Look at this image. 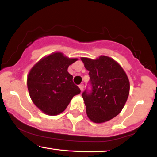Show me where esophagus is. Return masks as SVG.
Segmentation results:
<instances>
[{
	"mask_svg": "<svg viewBox=\"0 0 157 157\" xmlns=\"http://www.w3.org/2000/svg\"><path fill=\"white\" fill-rule=\"evenodd\" d=\"M79 87H80L81 91H82V90H83V88H84V85L83 84H80V86H79Z\"/></svg>",
	"mask_w": 157,
	"mask_h": 157,
	"instance_id": "1",
	"label": "esophagus"
}]
</instances>
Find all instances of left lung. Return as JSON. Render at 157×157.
I'll return each mask as SVG.
<instances>
[{
  "mask_svg": "<svg viewBox=\"0 0 157 157\" xmlns=\"http://www.w3.org/2000/svg\"><path fill=\"white\" fill-rule=\"evenodd\" d=\"M89 71L92 91L82 94L86 113L91 121L102 123L121 112L129 95L130 82L122 66L111 57L101 55L92 60L81 57Z\"/></svg>",
  "mask_w": 157,
  "mask_h": 157,
  "instance_id": "1",
  "label": "left lung"
}]
</instances>
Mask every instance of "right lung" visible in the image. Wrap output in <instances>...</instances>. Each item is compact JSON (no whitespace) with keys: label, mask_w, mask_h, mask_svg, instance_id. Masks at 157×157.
Listing matches in <instances>:
<instances>
[{"label":"right lung","mask_w":157,"mask_h":157,"mask_svg":"<svg viewBox=\"0 0 157 157\" xmlns=\"http://www.w3.org/2000/svg\"><path fill=\"white\" fill-rule=\"evenodd\" d=\"M77 58L55 52L40 59L27 76V87L32 102L46 114L55 116L67 108L80 89L73 82L68 68Z\"/></svg>","instance_id":"obj_1"}]
</instances>
